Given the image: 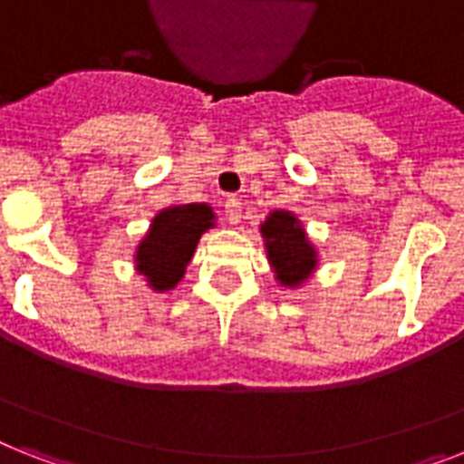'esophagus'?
Instances as JSON below:
<instances>
[{
  "mask_svg": "<svg viewBox=\"0 0 464 464\" xmlns=\"http://www.w3.org/2000/svg\"><path fill=\"white\" fill-rule=\"evenodd\" d=\"M224 212H226V221H228V224H231V226L240 224V217H243V207H240L238 199H236V198L226 199Z\"/></svg>",
  "mask_w": 464,
  "mask_h": 464,
  "instance_id": "1",
  "label": "esophagus"
}]
</instances>
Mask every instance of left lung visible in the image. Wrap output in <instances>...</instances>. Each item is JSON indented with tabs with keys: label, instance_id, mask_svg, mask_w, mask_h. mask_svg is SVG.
I'll return each mask as SVG.
<instances>
[{
	"label": "left lung",
	"instance_id": "obj_1",
	"mask_svg": "<svg viewBox=\"0 0 464 464\" xmlns=\"http://www.w3.org/2000/svg\"><path fill=\"white\" fill-rule=\"evenodd\" d=\"M265 238L266 259L284 288H297L317 269V247L307 238L303 221L293 212L274 209L259 226Z\"/></svg>",
	"mask_w": 464,
	"mask_h": 464
}]
</instances>
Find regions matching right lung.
<instances>
[{
    "mask_svg": "<svg viewBox=\"0 0 464 464\" xmlns=\"http://www.w3.org/2000/svg\"><path fill=\"white\" fill-rule=\"evenodd\" d=\"M214 219L212 207L205 202L171 205L157 212L135 247V269L152 291L164 293L179 285L202 233L217 226Z\"/></svg>",
    "mask_w": 464,
    "mask_h": 464,
    "instance_id": "1",
    "label": "right lung"
}]
</instances>
